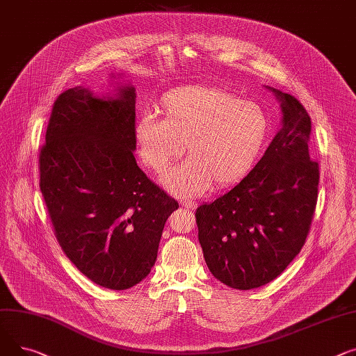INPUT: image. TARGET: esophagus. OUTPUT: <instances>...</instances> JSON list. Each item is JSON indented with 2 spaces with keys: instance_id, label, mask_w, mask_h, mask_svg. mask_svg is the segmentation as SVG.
Wrapping results in <instances>:
<instances>
[{
  "instance_id": "obj_1",
  "label": "esophagus",
  "mask_w": 356,
  "mask_h": 356,
  "mask_svg": "<svg viewBox=\"0 0 356 356\" xmlns=\"http://www.w3.org/2000/svg\"><path fill=\"white\" fill-rule=\"evenodd\" d=\"M179 204L184 207V208H188V210H194V208H197V204L194 201H190V200H181Z\"/></svg>"
}]
</instances>
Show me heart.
<instances>
[{
    "label": "heart",
    "instance_id": "1",
    "mask_svg": "<svg viewBox=\"0 0 356 356\" xmlns=\"http://www.w3.org/2000/svg\"><path fill=\"white\" fill-rule=\"evenodd\" d=\"M159 112L143 113L135 124L140 161L161 175L186 143V161L166 175L163 186L179 197H197L241 182L263 154L270 132L267 113L213 86H184L159 99Z\"/></svg>",
    "mask_w": 356,
    "mask_h": 356
}]
</instances>
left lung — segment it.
I'll use <instances>...</instances> for the list:
<instances>
[{
  "instance_id": "1",
  "label": "left lung",
  "mask_w": 356,
  "mask_h": 356,
  "mask_svg": "<svg viewBox=\"0 0 356 356\" xmlns=\"http://www.w3.org/2000/svg\"><path fill=\"white\" fill-rule=\"evenodd\" d=\"M273 92L282 100L283 128L240 184L195 211L208 268L240 290L283 273L305 245L318 202L319 163L307 146L310 116L295 96Z\"/></svg>"
}]
</instances>
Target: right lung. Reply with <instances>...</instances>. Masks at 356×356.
<instances>
[{"label":"right lung","instance_id":"obj_1","mask_svg":"<svg viewBox=\"0 0 356 356\" xmlns=\"http://www.w3.org/2000/svg\"><path fill=\"white\" fill-rule=\"evenodd\" d=\"M135 88L99 99L76 86L54 102L38 155L54 236L93 283L124 290L149 275L163 225L179 207L139 168Z\"/></svg>","mask_w":356,"mask_h":356}]
</instances>
